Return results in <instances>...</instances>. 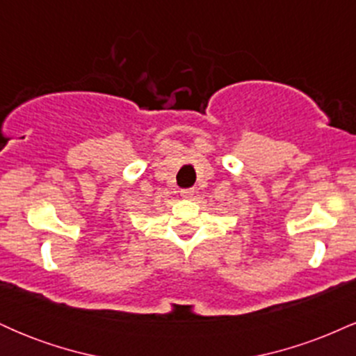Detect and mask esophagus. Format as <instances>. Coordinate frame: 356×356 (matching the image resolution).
Returning <instances> with one entry per match:
<instances>
[{"instance_id":"obj_1","label":"esophagus","mask_w":356,"mask_h":356,"mask_svg":"<svg viewBox=\"0 0 356 356\" xmlns=\"http://www.w3.org/2000/svg\"><path fill=\"white\" fill-rule=\"evenodd\" d=\"M192 195H194V189H192V187H187V189H181V197L191 199Z\"/></svg>"}]
</instances>
